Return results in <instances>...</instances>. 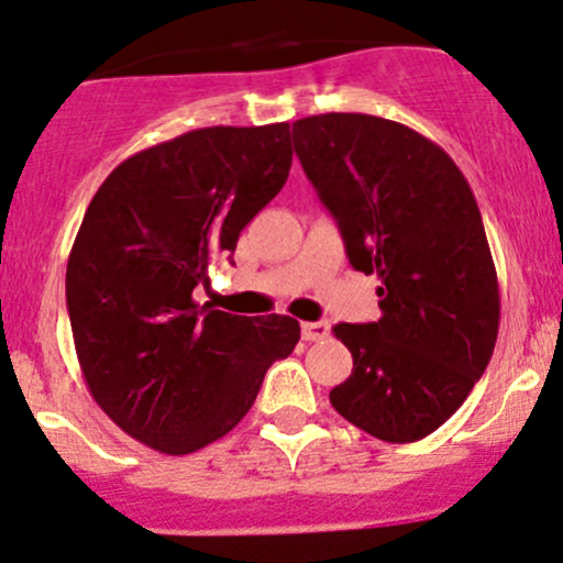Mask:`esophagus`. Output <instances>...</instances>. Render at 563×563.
I'll return each instance as SVG.
<instances>
[{
    "instance_id": "1",
    "label": "esophagus",
    "mask_w": 563,
    "mask_h": 563,
    "mask_svg": "<svg viewBox=\"0 0 563 563\" xmlns=\"http://www.w3.org/2000/svg\"><path fill=\"white\" fill-rule=\"evenodd\" d=\"M300 332H303L306 341H322V338L330 335V328L328 322H303Z\"/></svg>"
}]
</instances>
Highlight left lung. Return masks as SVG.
Listing matches in <instances>:
<instances>
[{"label":"left lung","mask_w":563,"mask_h":563,"mask_svg":"<svg viewBox=\"0 0 563 563\" xmlns=\"http://www.w3.org/2000/svg\"><path fill=\"white\" fill-rule=\"evenodd\" d=\"M292 142L349 263L380 279L378 322L332 328L354 356L332 408L386 443L427 438L497 343V268L473 190L445 150L395 120L313 114Z\"/></svg>","instance_id":"left-lung-1"}]
</instances>
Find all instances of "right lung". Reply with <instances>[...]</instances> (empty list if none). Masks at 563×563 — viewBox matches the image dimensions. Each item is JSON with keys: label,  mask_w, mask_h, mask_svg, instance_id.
<instances>
[{"label": "right lung", "mask_w": 563, "mask_h": 563, "mask_svg": "<svg viewBox=\"0 0 563 563\" xmlns=\"http://www.w3.org/2000/svg\"><path fill=\"white\" fill-rule=\"evenodd\" d=\"M289 166V123L211 125L131 155L96 190L66 308L90 395L139 443L179 456L220 440L300 341L292 317L192 300L209 257L235 250Z\"/></svg>", "instance_id": "add662e5"}]
</instances>
